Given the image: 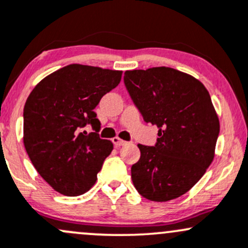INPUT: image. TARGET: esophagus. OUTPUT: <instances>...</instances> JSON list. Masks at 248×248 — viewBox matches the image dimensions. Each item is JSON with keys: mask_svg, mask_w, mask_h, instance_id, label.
<instances>
[{"mask_svg": "<svg viewBox=\"0 0 248 248\" xmlns=\"http://www.w3.org/2000/svg\"><path fill=\"white\" fill-rule=\"evenodd\" d=\"M113 143H114V146L115 147H120V146H124V145H126V141H124V140H121V139H119V138H114L113 139Z\"/></svg>", "mask_w": 248, "mask_h": 248, "instance_id": "34e87169", "label": "esophagus"}]
</instances>
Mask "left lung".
Here are the masks:
<instances>
[{
  "mask_svg": "<svg viewBox=\"0 0 248 248\" xmlns=\"http://www.w3.org/2000/svg\"><path fill=\"white\" fill-rule=\"evenodd\" d=\"M124 87L147 124H156L154 146L139 143L132 180L146 199L181 197L202 178L214 157L219 119L200 81L170 67L127 70Z\"/></svg>",
  "mask_w": 248,
  "mask_h": 248,
  "instance_id": "obj_1",
  "label": "left lung"
}]
</instances>
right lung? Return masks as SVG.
Masks as SVG:
<instances>
[{
  "mask_svg": "<svg viewBox=\"0 0 248 248\" xmlns=\"http://www.w3.org/2000/svg\"><path fill=\"white\" fill-rule=\"evenodd\" d=\"M122 72L69 64L32 89L23 109V142L39 174L61 194L93 187L113 143L100 138L94 109L121 81ZM91 124L93 132L80 129Z\"/></svg>",
  "mask_w": 248,
  "mask_h": 248,
  "instance_id": "add662e5",
  "label": "right lung"
}]
</instances>
